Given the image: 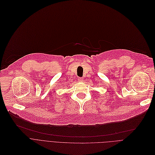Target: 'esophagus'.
Listing matches in <instances>:
<instances>
[{
    "label": "esophagus",
    "instance_id": "1",
    "mask_svg": "<svg viewBox=\"0 0 155 155\" xmlns=\"http://www.w3.org/2000/svg\"><path fill=\"white\" fill-rule=\"evenodd\" d=\"M78 81H79V82H83V78L79 77V78H78Z\"/></svg>",
    "mask_w": 155,
    "mask_h": 155
}]
</instances>
